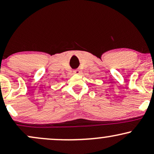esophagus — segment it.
<instances>
[{
	"instance_id": "1",
	"label": "esophagus",
	"mask_w": 154,
	"mask_h": 154,
	"mask_svg": "<svg viewBox=\"0 0 154 154\" xmlns=\"http://www.w3.org/2000/svg\"><path fill=\"white\" fill-rule=\"evenodd\" d=\"M74 73L76 74V75H79V74L81 73V72H80V70L79 69H77L74 70Z\"/></svg>"
}]
</instances>
